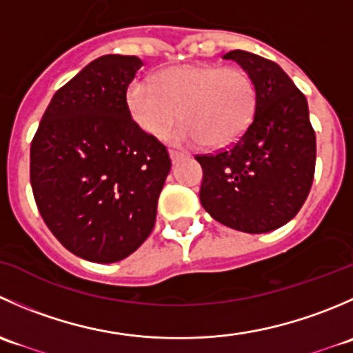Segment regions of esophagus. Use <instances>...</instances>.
Returning a JSON list of instances; mask_svg holds the SVG:
<instances>
[{
    "label": "esophagus",
    "instance_id": "1",
    "mask_svg": "<svg viewBox=\"0 0 353 353\" xmlns=\"http://www.w3.org/2000/svg\"><path fill=\"white\" fill-rule=\"evenodd\" d=\"M169 155H170V160H172V163L179 162V160L184 157L183 152H179V150H169Z\"/></svg>",
    "mask_w": 353,
    "mask_h": 353
}]
</instances>
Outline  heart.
Listing matches in <instances>:
<instances>
[{
	"label": "heart",
	"mask_w": 353,
	"mask_h": 353,
	"mask_svg": "<svg viewBox=\"0 0 353 353\" xmlns=\"http://www.w3.org/2000/svg\"><path fill=\"white\" fill-rule=\"evenodd\" d=\"M128 105L138 126L160 137L177 116L169 133L177 143L225 147L244 134L256 110V87L243 68L183 65L162 71L155 85L131 83Z\"/></svg>",
	"instance_id": "b5f03b06"
}]
</instances>
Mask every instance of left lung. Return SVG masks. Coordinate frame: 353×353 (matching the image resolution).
<instances>
[{
  "label": "left lung",
  "instance_id": "obj_1",
  "mask_svg": "<svg viewBox=\"0 0 353 353\" xmlns=\"http://www.w3.org/2000/svg\"><path fill=\"white\" fill-rule=\"evenodd\" d=\"M256 87L251 124L232 145L196 155L201 205L216 222L248 234L285 225L304 205L316 167V134L307 101L276 63L230 51Z\"/></svg>",
  "mask_w": 353,
  "mask_h": 353
}]
</instances>
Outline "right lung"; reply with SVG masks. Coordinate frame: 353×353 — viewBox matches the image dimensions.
<instances>
[{"mask_svg":"<svg viewBox=\"0 0 353 353\" xmlns=\"http://www.w3.org/2000/svg\"><path fill=\"white\" fill-rule=\"evenodd\" d=\"M143 66L105 54L63 85L30 145V184L46 225L70 252L116 263L155 225L170 159L131 117L126 92Z\"/></svg>","mask_w":353,"mask_h":353,"instance_id":"right-lung-1","label":"right lung"}]
</instances>
